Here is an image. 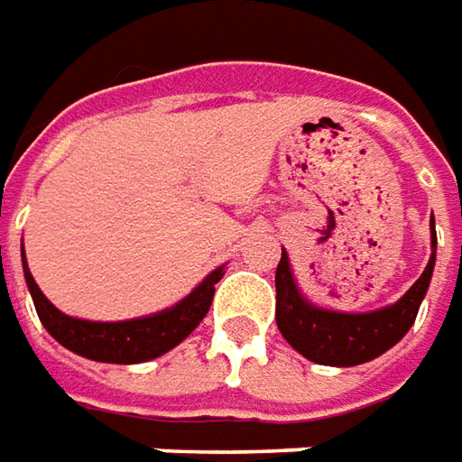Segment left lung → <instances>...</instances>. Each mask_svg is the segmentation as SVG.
<instances>
[{"label":"left lung","instance_id":"1","mask_svg":"<svg viewBox=\"0 0 462 462\" xmlns=\"http://www.w3.org/2000/svg\"><path fill=\"white\" fill-rule=\"evenodd\" d=\"M430 223H432V257L421 277L393 306L370 313H339L309 303L298 291L288 254L282 252L275 273V319L285 342L310 363L334 365V367L370 363L385 349L401 342L417 319L419 306L427 295L435 270L437 234L435 221Z\"/></svg>","mask_w":462,"mask_h":462}]
</instances>
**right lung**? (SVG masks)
Segmentation results:
<instances>
[{
	"label": "right lung",
	"mask_w": 462,
	"mask_h": 462,
	"mask_svg": "<svg viewBox=\"0 0 462 462\" xmlns=\"http://www.w3.org/2000/svg\"><path fill=\"white\" fill-rule=\"evenodd\" d=\"M23 270H25L27 288H30V295H32L38 319L43 321L48 334L59 345L77 352L81 357H87V360L116 365L146 363V360L164 355L171 346H177L182 339H187L189 331L205 319V313L213 303L216 282L223 277V267L213 270L177 306L159 310L153 316H143V319H134V321H113V324L105 321L102 324V321H84V319L66 316V313L56 309L41 293L38 282L30 275L25 252H23Z\"/></svg>",
	"instance_id": "obj_1"
}]
</instances>
